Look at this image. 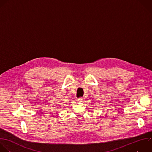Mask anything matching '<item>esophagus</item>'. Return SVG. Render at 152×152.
Wrapping results in <instances>:
<instances>
[{
	"instance_id": "34e87169",
	"label": "esophagus",
	"mask_w": 152,
	"mask_h": 152,
	"mask_svg": "<svg viewBox=\"0 0 152 152\" xmlns=\"http://www.w3.org/2000/svg\"><path fill=\"white\" fill-rule=\"evenodd\" d=\"M83 100H84L83 98H79L77 99V101H78V102H83Z\"/></svg>"
}]
</instances>
